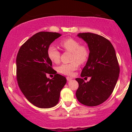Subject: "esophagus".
<instances>
[{"label": "esophagus", "mask_w": 132, "mask_h": 132, "mask_svg": "<svg viewBox=\"0 0 132 132\" xmlns=\"http://www.w3.org/2000/svg\"><path fill=\"white\" fill-rule=\"evenodd\" d=\"M72 79H73V78H72V77H67V80L68 81L71 80H72Z\"/></svg>", "instance_id": "esophagus-1"}]
</instances>
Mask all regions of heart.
Returning a JSON list of instances; mask_svg holds the SVG:
<instances>
[{
    "mask_svg": "<svg viewBox=\"0 0 132 132\" xmlns=\"http://www.w3.org/2000/svg\"><path fill=\"white\" fill-rule=\"evenodd\" d=\"M60 46L65 50L71 52V61L68 64H62L57 67V71L62 75L71 76L73 72L77 70L79 64H83L88 60L89 52L87 46L80 44L76 39L68 38L60 43ZM47 56L52 62L58 63L60 60V52L53 46L48 47Z\"/></svg>",
    "mask_w": 132,
    "mask_h": 132,
    "instance_id": "heart-1",
    "label": "heart"
}]
</instances>
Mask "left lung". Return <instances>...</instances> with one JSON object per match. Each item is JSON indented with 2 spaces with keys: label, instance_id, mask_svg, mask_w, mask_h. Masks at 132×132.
Segmentation results:
<instances>
[{
  "label": "left lung",
  "instance_id": "left-lung-1",
  "mask_svg": "<svg viewBox=\"0 0 132 132\" xmlns=\"http://www.w3.org/2000/svg\"><path fill=\"white\" fill-rule=\"evenodd\" d=\"M77 36L88 44L89 55L81 77H91L85 82L76 78L79 84L76 95L81 103L88 106L102 104L114 89L120 74V66L111 43L102 36L93 33H79Z\"/></svg>",
  "mask_w": 132,
  "mask_h": 132
}]
</instances>
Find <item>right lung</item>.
<instances>
[{
	"label": "right lung",
	"instance_id": "obj_1",
	"mask_svg": "<svg viewBox=\"0 0 132 132\" xmlns=\"http://www.w3.org/2000/svg\"><path fill=\"white\" fill-rule=\"evenodd\" d=\"M56 32H39L20 47L16 59L17 80L20 89L29 102L39 108H50L59 102L60 92L67 82L64 76L53 74L52 62L48 57L50 44L61 37Z\"/></svg>",
	"mask_w": 132,
	"mask_h": 132
}]
</instances>
